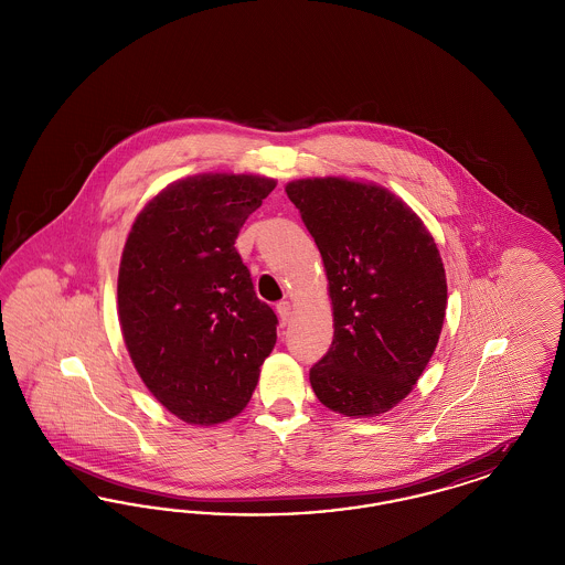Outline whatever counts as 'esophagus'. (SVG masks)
<instances>
[{
  "mask_svg": "<svg viewBox=\"0 0 565 565\" xmlns=\"http://www.w3.org/2000/svg\"><path fill=\"white\" fill-rule=\"evenodd\" d=\"M277 313H279V320H281V323L286 326V323L290 322L292 320V305L288 302V300H281L279 305H277Z\"/></svg>",
  "mask_w": 565,
  "mask_h": 565,
  "instance_id": "obj_1",
  "label": "esophagus"
}]
</instances>
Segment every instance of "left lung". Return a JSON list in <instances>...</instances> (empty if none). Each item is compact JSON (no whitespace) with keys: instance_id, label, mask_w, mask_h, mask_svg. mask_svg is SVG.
Instances as JSON below:
<instances>
[{"instance_id":"obj_1","label":"left lung","mask_w":565,"mask_h":565,"mask_svg":"<svg viewBox=\"0 0 565 565\" xmlns=\"http://www.w3.org/2000/svg\"><path fill=\"white\" fill-rule=\"evenodd\" d=\"M328 277L334 337L309 371L318 401L345 417L403 403L436 350L447 277L430 231L373 182L302 178L286 186Z\"/></svg>"}]
</instances>
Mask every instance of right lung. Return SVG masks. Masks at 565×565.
<instances>
[{"label":"right lung","mask_w":565,"mask_h":565,"mask_svg":"<svg viewBox=\"0 0 565 565\" xmlns=\"http://www.w3.org/2000/svg\"><path fill=\"white\" fill-rule=\"evenodd\" d=\"M277 186L254 173H199L135 217L118 269V320L135 371L190 426H215L249 403L277 341L235 239Z\"/></svg>","instance_id":"right-lung-1"}]
</instances>
